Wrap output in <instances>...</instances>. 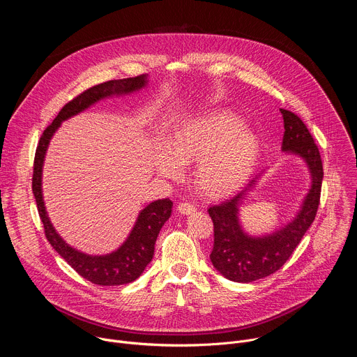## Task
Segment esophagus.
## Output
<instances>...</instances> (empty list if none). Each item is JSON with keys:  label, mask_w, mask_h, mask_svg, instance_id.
<instances>
[{"label": "esophagus", "mask_w": 357, "mask_h": 357, "mask_svg": "<svg viewBox=\"0 0 357 357\" xmlns=\"http://www.w3.org/2000/svg\"><path fill=\"white\" fill-rule=\"evenodd\" d=\"M176 208H178V211L182 215H190V213H193L196 211V206L193 205V203H190V202H181Z\"/></svg>", "instance_id": "34e87169"}]
</instances>
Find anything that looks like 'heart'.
<instances>
[{
    "label": "heart",
    "instance_id": "b5f03b06",
    "mask_svg": "<svg viewBox=\"0 0 357 357\" xmlns=\"http://www.w3.org/2000/svg\"><path fill=\"white\" fill-rule=\"evenodd\" d=\"M174 149L161 146L157 168L164 176H175L183 161H196V182L211 195H222L240 185L251 172L259 154V139L243 128L238 117L212 113L178 127Z\"/></svg>",
    "mask_w": 357,
    "mask_h": 357
}]
</instances>
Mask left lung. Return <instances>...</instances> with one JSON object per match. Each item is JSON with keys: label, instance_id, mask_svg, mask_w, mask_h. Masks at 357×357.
Listing matches in <instances>:
<instances>
[{"label": "left lung", "instance_id": "8db88e82", "mask_svg": "<svg viewBox=\"0 0 357 357\" xmlns=\"http://www.w3.org/2000/svg\"><path fill=\"white\" fill-rule=\"evenodd\" d=\"M284 119L282 151L299 155L311 172V189L296 218L287 226L264 237L245 234L238 223V206L244 195L256 183V175L244 190L208 209L213 220L215 243L211 252L213 267L227 280L251 282L278 271L315 220L322 189L324 168L319 149L303 121L292 112L280 109Z\"/></svg>", "mask_w": 357, "mask_h": 357}]
</instances>
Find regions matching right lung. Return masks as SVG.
<instances>
[{
    "mask_svg": "<svg viewBox=\"0 0 357 357\" xmlns=\"http://www.w3.org/2000/svg\"><path fill=\"white\" fill-rule=\"evenodd\" d=\"M145 84L146 76L139 75L135 77L109 80L84 90L73 100H70L69 103H66L52 124L46 127L35 152L32 192L36 200L39 218L43 223L45 236L50 245L59 252V256L63 257V260L79 275L96 285H123L135 281L142 274L145 267L154 257L158 233L164 223L169 219L174 203L168 197L149 203L145 209L139 212L128 238L119 250L107 254V256H89V254L80 252L66 244L47 218L42 197L43 160L49 141L59 128L62 121L86 110L101 98L110 97L113 94H127L142 89Z\"/></svg>",
    "mask_w": 357,
    "mask_h": 357,
    "instance_id": "add662e5",
    "label": "right lung"
}]
</instances>
